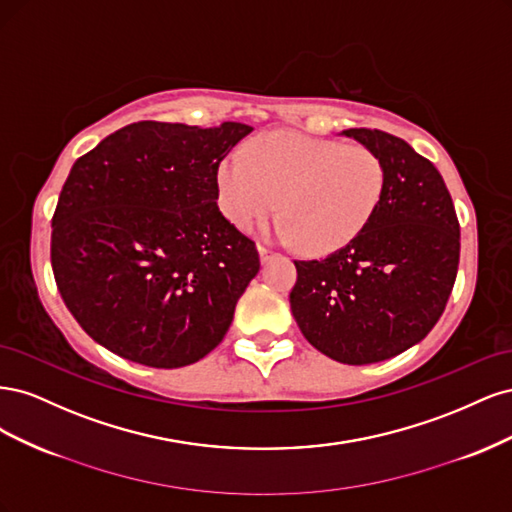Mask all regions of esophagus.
I'll list each match as a JSON object with an SVG mask.
<instances>
[{
  "instance_id": "obj_1",
  "label": "esophagus",
  "mask_w": 512,
  "mask_h": 512,
  "mask_svg": "<svg viewBox=\"0 0 512 512\" xmlns=\"http://www.w3.org/2000/svg\"><path fill=\"white\" fill-rule=\"evenodd\" d=\"M258 254H260V260H262V262H267V260L273 256V252L269 250L267 245H258Z\"/></svg>"
}]
</instances>
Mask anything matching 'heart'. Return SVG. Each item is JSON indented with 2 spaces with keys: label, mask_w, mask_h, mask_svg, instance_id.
I'll list each match as a JSON object with an SVG mask.
<instances>
[{
  "label": "heart",
  "mask_w": 512,
  "mask_h": 512,
  "mask_svg": "<svg viewBox=\"0 0 512 512\" xmlns=\"http://www.w3.org/2000/svg\"><path fill=\"white\" fill-rule=\"evenodd\" d=\"M220 207L241 230L269 222L280 209V235L307 254H329L359 237L386 188L378 153L297 132L256 138L245 156L218 168Z\"/></svg>",
  "instance_id": "b5f03b06"
}]
</instances>
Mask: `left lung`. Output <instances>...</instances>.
I'll list each match as a JSON object with an SVG mask.
<instances>
[{"instance_id":"1","label":"left lung","mask_w":512,"mask_h":512,"mask_svg":"<svg viewBox=\"0 0 512 512\" xmlns=\"http://www.w3.org/2000/svg\"><path fill=\"white\" fill-rule=\"evenodd\" d=\"M344 134L378 153L386 188L359 237L322 260H294L290 309L322 354L367 365L418 344L440 320L459 267V220L438 168L404 138Z\"/></svg>"}]
</instances>
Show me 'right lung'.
I'll list each match as a JSON object with an SVG mask.
<instances>
[{"instance_id": "right-lung-1", "label": "right lung", "mask_w": 512, "mask_h": 512, "mask_svg": "<svg viewBox=\"0 0 512 512\" xmlns=\"http://www.w3.org/2000/svg\"><path fill=\"white\" fill-rule=\"evenodd\" d=\"M254 128L138 121L74 162L53 213L51 265L100 346L183 367L218 346L260 269L218 203V168Z\"/></svg>"}]
</instances>
